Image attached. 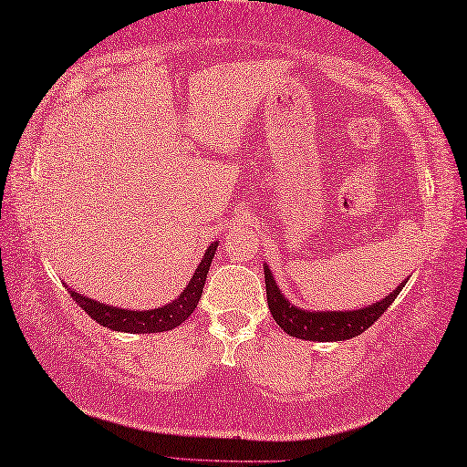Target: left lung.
<instances>
[{
  "instance_id": "obj_1",
  "label": "left lung",
  "mask_w": 467,
  "mask_h": 467,
  "mask_svg": "<svg viewBox=\"0 0 467 467\" xmlns=\"http://www.w3.org/2000/svg\"><path fill=\"white\" fill-rule=\"evenodd\" d=\"M264 275H265V296H268V306L274 320L278 327L288 332L290 337H296L302 340L312 342H337V340H348L353 337L363 335V332L377 322V318L391 306L397 294L403 290L405 282L387 294L383 300L368 304L358 310H304L300 306H294L290 300L280 292V286L275 284L274 275L264 264Z\"/></svg>"
}]
</instances>
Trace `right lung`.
Listing matches in <instances>:
<instances>
[{
  "label": "right lung",
  "instance_id": "right-lung-1",
  "mask_svg": "<svg viewBox=\"0 0 467 467\" xmlns=\"http://www.w3.org/2000/svg\"><path fill=\"white\" fill-rule=\"evenodd\" d=\"M215 250H217V242L209 244L202 258V264L197 265L193 278L189 280L185 290L181 292V296L159 308L129 310V308L110 306V304H102L99 300L84 296V294L74 292L72 288H68V284H64V286L68 288L72 300H76V304H78V306L87 312L92 320H97L99 325L107 327L110 330L130 332V335H150V332L173 330L175 327L181 325V322L192 317L199 298H202L205 278H207L209 265H212V260L215 255Z\"/></svg>",
  "mask_w": 467,
  "mask_h": 467
}]
</instances>
